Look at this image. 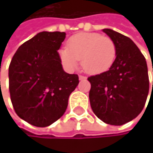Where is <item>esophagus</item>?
<instances>
[{
  "label": "esophagus",
  "mask_w": 153,
  "mask_h": 153,
  "mask_svg": "<svg viewBox=\"0 0 153 153\" xmlns=\"http://www.w3.org/2000/svg\"><path fill=\"white\" fill-rule=\"evenodd\" d=\"M87 78L85 77V76H82V75H79V80L80 81H85Z\"/></svg>",
  "instance_id": "34e87169"
}]
</instances>
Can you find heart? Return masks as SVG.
I'll list each match as a JSON object with an SVG mask.
<instances>
[{"instance_id": "1", "label": "heart", "mask_w": 153, "mask_h": 153, "mask_svg": "<svg viewBox=\"0 0 153 153\" xmlns=\"http://www.w3.org/2000/svg\"><path fill=\"white\" fill-rule=\"evenodd\" d=\"M62 66L69 71L78 66L79 59L82 69L90 74L107 71L115 62L117 48L114 41L97 33H79L69 38L67 48L59 52Z\"/></svg>"}]
</instances>
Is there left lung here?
Returning a JSON list of instances; mask_svg holds the SVG:
<instances>
[{
  "instance_id": "left-lung-1",
  "label": "left lung",
  "mask_w": 153,
  "mask_h": 153,
  "mask_svg": "<svg viewBox=\"0 0 153 153\" xmlns=\"http://www.w3.org/2000/svg\"><path fill=\"white\" fill-rule=\"evenodd\" d=\"M103 32L114 41L117 57L107 71L88 78L90 104L103 122L121 126L137 117L145 105L149 94L148 67L129 37L109 28Z\"/></svg>"
}]
</instances>
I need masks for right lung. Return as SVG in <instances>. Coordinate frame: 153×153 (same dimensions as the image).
<instances>
[{"label": "right lung", "instance_id": "right-lung-1", "mask_svg": "<svg viewBox=\"0 0 153 153\" xmlns=\"http://www.w3.org/2000/svg\"><path fill=\"white\" fill-rule=\"evenodd\" d=\"M64 32H40L19 47L9 66V91L15 113L44 128L65 113L77 74L64 71L59 52Z\"/></svg>", "mask_w": 153, "mask_h": 153}]
</instances>
